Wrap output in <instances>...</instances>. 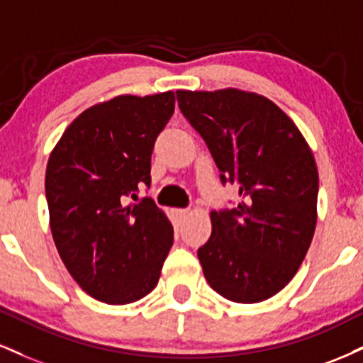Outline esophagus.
Instances as JSON below:
<instances>
[{
    "label": "esophagus",
    "instance_id": "1",
    "mask_svg": "<svg viewBox=\"0 0 363 363\" xmlns=\"http://www.w3.org/2000/svg\"><path fill=\"white\" fill-rule=\"evenodd\" d=\"M187 211H189V209L179 208V209H176V215H177V218H184L187 215Z\"/></svg>",
    "mask_w": 363,
    "mask_h": 363
}]
</instances>
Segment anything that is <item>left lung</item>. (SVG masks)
Instances as JSON below:
<instances>
[{
	"instance_id": "obj_1",
	"label": "left lung",
	"mask_w": 363,
	"mask_h": 363,
	"mask_svg": "<svg viewBox=\"0 0 363 363\" xmlns=\"http://www.w3.org/2000/svg\"><path fill=\"white\" fill-rule=\"evenodd\" d=\"M238 204L211 211L198 250L209 286L233 303L272 298L289 284L316 228L318 169L294 121L264 96L240 89L176 91Z\"/></svg>"
}]
</instances>
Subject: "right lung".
I'll list each match as a JSON object with an SVG mask.
<instances>
[{"label":"right lung","instance_id":"obj_1","mask_svg":"<svg viewBox=\"0 0 363 363\" xmlns=\"http://www.w3.org/2000/svg\"><path fill=\"white\" fill-rule=\"evenodd\" d=\"M172 91L116 96L82 111L49 157L45 196L60 259L91 298L128 304L157 286L174 230L150 198L155 140L174 113Z\"/></svg>","mask_w":363,"mask_h":363}]
</instances>
